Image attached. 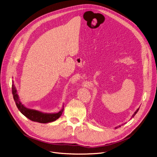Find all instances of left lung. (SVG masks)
Listing matches in <instances>:
<instances>
[{
	"mask_svg": "<svg viewBox=\"0 0 157 157\" xmlns=\"http://www.w3.org/2000/svg\"><path fill=\"white\" fill-rule=\"evenodd\" d=\"M139 109H140V108H137V109H136V112H134V113L132 115V117H131V118H133V117L136 115V114L137 113V112H138V110H139ZM119 127H121V125H120ZM115 128H117V127H115Z\"/></svg>",
	"mask_w": 157,
	"mask_h": 157,
	"instance_id": "left-lung-1",
	"label": "left lung"
}]
</instances>
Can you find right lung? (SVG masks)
Listing matches in <instances>:
<instances>
[{
	"mask_svg": "<svg viewBox=\"0 0 157 157\" xmlns=\"http://www.w3.org/2000/svg\"><path fill=\"white\" fill-rule=\"evenodd\" d=\"M12 93L13 95V98L15 101L17 108L20 110V112L27 117L30 121L33 122H36L42 124H46L49 122H52L55 121H56L62 115L63 112L64 110V106L61 110L58 113H43L38 110L32 109L25 107L20 101L19 96L17 93V90L16 89L15 86L14 85V82H13L12 84Z\"/></svg>",
	"mask_w": 157,
	"mask_h": 157,
	"instance_id": "right-lung-1",
	"label": "right lung"
}]
</instances>
